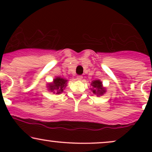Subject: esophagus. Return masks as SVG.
Instances as JSON below:
<instances>
[{"label":"esophagus","instance_id":"34e87169","mask_svg":"<svg viewBox=\"0 0 152 152\" xmlns=\"http://www.w3.org/2000/svg\"><path fill=\"white\" fill-rule=\"evenodd\" d=\"M82 78H83V76H81V75H78V76H77V77H76V79L78 80V81H81Z\"/></svg>","mask_w":152,"mask_h":152}]
</instances>
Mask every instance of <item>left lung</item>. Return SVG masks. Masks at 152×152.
<instances>
[{
  "instance_id": "8db88e82",
  "label": "left lung",
  "mask_w": 152,
  "mask_h": 152,
  "mask_svg": "<svg viewBox=\"0 0 152 152\" xmlns=\"http://www.w3.org/2000/svg\"><path fill=\"white\" fill-rule=\"evenodd\" d=\"M91 85L93 86V89H92L93 93L94 94H97V96L102 95L106 91L105 88H103L102 81H100L99 80L94 81L91 83Z\"/></svg>"
}]
</instances>
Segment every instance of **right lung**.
<instances>
[{
	"label": "right lung",
	"instance_id": "right-lung-1",
	"mask_svg": "<svg viewBox=\"0 0 152 152\" xmlns=\"http://www.w3.org/2000/svg\"><path fill=\"white\" fill-rule=\"evenodd\" d=\"M66 82H67V80L64 79V78L57 77L55 79L53 80V83H50V84H48V89L51 91L53 92L54 90L55 91L53 92L54 94H61V92L64 91V88L66 86Z\"/></svg>",
	"mask_w": 152,
	"mask_h": 152
}]
</instances>
